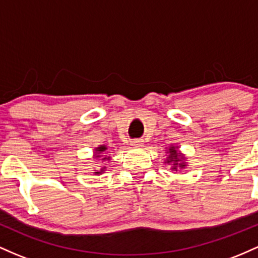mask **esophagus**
<instances>
[{
    "instance_id": "34e87169",
    "label": "esophagus",
    "mask_w": 258,
    "mask_h": 258,
    "mask_svg": "<svg viewBox=\"0 0 258 258\" xmlns=\"http://www.w3.org/2000/svg\"><path fill=\"white\" fill-rule=\"evenodd\" d=\"M130 145H132L133 147H135V149H140V147H143V140H133L130 141Z\"/></svg>"
}]
</instances>
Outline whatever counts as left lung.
<instances>
[{"label": "left lung", "mask_w": 258, "mask_h": 258, "mask_svg": "<svg viewBox=\"0 0 258 258\" xmlns=\"http://www.w3.org/2000/svg\"><path fill=\"white\" fill-rule=\"evenodd\" d=\"M167 153V158L164 161V163L167 164H172V169L173 170H181L184 168H186L187 163H186V157H185L184 153H181L179 151V147L174 146V145H170L169 147L166 150Z\"/></svg>", "instance_id": "1"}]
</instances>
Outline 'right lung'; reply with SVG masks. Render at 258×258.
Returning <instances> with one entry per match:
<instances>
[{"label":"right lung","mask_w":258,"mask_h":258,"mask_svg":"<svg viewBox=\"0 0 258 258\" xmlns=\"http://www.w3.org/2000/svg\"><path fill=\"white\" fill-rule=\"evenodd\" d=\"M107 149H108V147H107L106 145H100V146L95 147V150H94V160H96V162H100V161L108 162V161H111V157L106 155ZM105 170H106V167H101L100 169L95 170L94 174L95 175H101V174H102V173H105Z\"/></svg>","instance_id":"add662e5"}]
</instances>
